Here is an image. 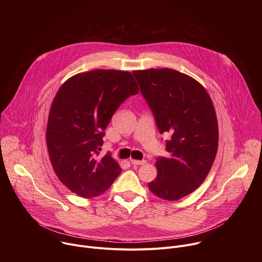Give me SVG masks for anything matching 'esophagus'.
I'll use <instances>...</instances> for the list:
<instances>
[{"label":"esophagus","mask_w":262,"mask_h":262,"mask_svg":"<svg viewBox=\"0 0 262 262\" xmlns=\"http://www.w3.org/2000/svg\"><path fill=\"white\" fill-rule=\"evenodd\" d=\"M130 163L134 166H141V165H144L146 162L145 161H138V160H130Z\"/></svg>","instance_id":"1"}]
</instances>
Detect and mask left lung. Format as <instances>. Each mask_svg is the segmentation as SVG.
<instances>
[{
  "label": "left lung",
  "mask_w": 262,
  "mask_h": 262,
  "mask_svg": "<svg viewBox=\"0 0 262 262\" xmlns=\"http://www.w3.org/2000/svg\"><path fill=\"white\" fill-rule=\"evenodd\" d=\"M133 73L160 134L172 135L167 142L170 157L157 160L158 175L148 188L164 200L181 199L205 180L216 156L219 127L212 100L198 81L175 69Z\"/></svg>",
  "instance_id": "8db88e82"
}]
</instances>
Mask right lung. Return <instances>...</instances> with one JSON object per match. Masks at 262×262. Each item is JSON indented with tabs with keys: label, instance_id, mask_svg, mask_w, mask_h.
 <instances>
[{
	"label": "right lung",
	"instance_id": "add662e5",
	"mask_svg": "<svg viewBox=\"0 0 262 262\" xmlns=\"http://www.w3.org/2000/svg\"><path fill=\"white\" fill-rule=\"evenodd\" d=\"M139 87L129 71L95 69L74 74L51 105L47 146L53 169L70 192L82 198L103 194L121 173L110 155L97 158L110 120Z\"/></svg>",
	"mask_w": 262,
	"mask_h": 262
}]
</instances>
